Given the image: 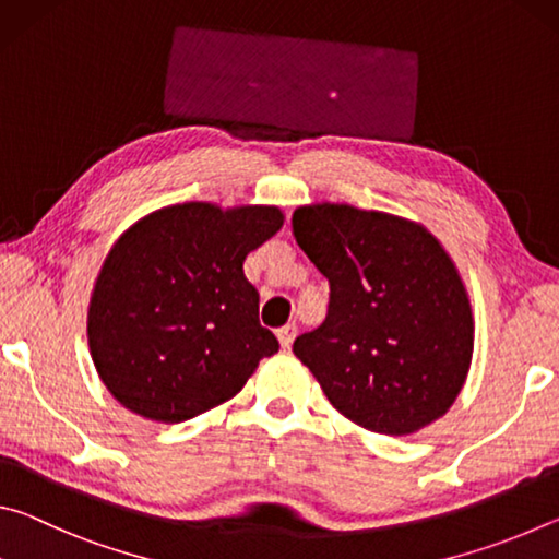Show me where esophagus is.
<instances>
[{
    "label": "esophagus",
    "instance_id": "1",
    "mask_svg": "<svg viewBox=\"0 0 559 559\" xmlns=\"http://www.w3.org/2000/svg\"><path fill=\"white\" fill-rule=\"evenodd\" d=\"M296 335H298V328L296 325H283V328L276 330V337H278L281 347H290L293 340H296Z\"/></svg>",
    "mask_w": 559,
    "mask_h": 559
}]
</instances>
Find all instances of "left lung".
Here are the masks:
<instances>
[{"label": "left lung", "instance_id": "obj_1", "mask_svg": "<svg viewBox=\"0 0 559 559\" xmlns=\"http://www.w3.org/2000/svg\"><path fill=\"white\" fill-rule=\"evenodd\" d=\"M293 236L330 283L328 316L293 353L359 427L404 437L449 412L473 355L461 276L424 226L349 204L293 212Z\"/></svg>", "mask_w": 559, "mask_h": 559}]
</instances>
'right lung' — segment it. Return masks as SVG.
Wrapping results in <instances>:
<instances>
[{
	"label": "right lung",
	"instance_id": "add662e5",
	"mask_svg": "<svg viewBox=\"0 0 559 559\" xmlns=\"http://www.w3.org/2000/svg\"><path fill=\"white\" fill-rule=\"evenodd\" d=\"M283 226L276 206H165L112 246L93 288L88 345L130 412L179 424L231 400L278 340L259 323L243 259Z\"/></svg>",
	"mask_w": 559,
	"mask_h": 559
}]
</instances>
